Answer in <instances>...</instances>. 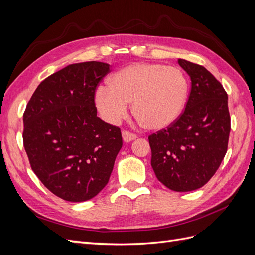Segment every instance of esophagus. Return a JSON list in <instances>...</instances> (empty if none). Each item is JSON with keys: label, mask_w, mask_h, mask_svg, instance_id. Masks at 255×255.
Here are the masks:
<instances>
[{"label": "esophagus", "mask_w": 255, "mask_h": 255, "mask_svg": "<svg viewBox=\"0 0 255 255\" xmlns=\"http://www.w3.org/2000/svg\"><path fill=\"white\" fill-rule=\"evenodd\" d=\"M122 138H123V140H125L126 142H129V141L136 139L137 136L135 134H133V133L128 132V130L125 129V130H122Z\"/></svg>", "instance_id": "34e87169"}]
</instances>
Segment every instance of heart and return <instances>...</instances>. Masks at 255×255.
<instances>
[{
  "label": "heart",
  "mask_w": 255,
  "mask_h": 255,
  "mask_svg": "<svg viewBox=\"0 0 255 255\" xmlns=\"http://www.w3.org/2000/svg\"><path fill=\"white\" fill-rule=\"evenodd\" d=\"M188 95V81L180 68L138 63L116 72L110 86L96 91V104L102 118L116 125L133 112L150 129H163L180 117Z\"/></svg>",
  "instance_id": "1"
}]
</instances>
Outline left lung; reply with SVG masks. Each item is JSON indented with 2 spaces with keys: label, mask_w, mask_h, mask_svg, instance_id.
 Returning a JSON list of instances; mask_svg holds the SVG:
<instances>
[{
  "label": "left lung",
  "mask_w": 255,
  "mask_h": 255,
  "mask_svg": "<svg viewBox=\"0 0 255 255\" xmlns=\"http://www.w3.org/2000/svg\"><path fill=\"white\" fill-rule=\"evenodd\" d=\"M177 63L190 76L189 97L171 126L149 136L151 166L169 189L191 191L210 181L225 158L231 118L220 82L203 66Z\"/></svg>",
  "instance_id": "obj_1"
}]
</instances>
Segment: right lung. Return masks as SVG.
<instances>
[{"label":"right lung","mask_w":255,"mask_h":255,"mask_svg":"<svg viewBox=\"0 0 255 255\" xmlns=\"http://www.w3.org/2000/svg\"><path fill=\"white\" fill-rule=\"evenodd\" d=\"M110 68L100 61L67 66L39 84L23 114V144L32 170L66 201L97 196L122 146L120 128L100 119L95 103Z\"/></svg>","instance_id":"add662e5"}]
</instances>
